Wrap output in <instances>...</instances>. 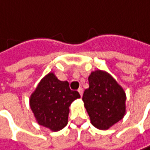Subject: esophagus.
I'll return each mask as SVG.
<instances>
[{"label":"esophagus","mask_w":150,"mask_h":150,"mask_svg":"<svg viewBox=\"0 0 150 150\" xmlns=\"http://www.w3.org/2000/svg\"><path fill=\"white\" fill-rule=\"evenodd\" d=\"M78 92L80 93V95H81V96H83V89L82 87H81V88H79V89H78Z\"/></svg>","instance_id":"esophagus-1"}]
</instances>
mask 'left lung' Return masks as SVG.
Wrapping results in <instances>:
<instances>
[{
	"label": "left lung",
	"instance_id": "obj_1",
	"mask_svg": "<svg viewBox=\"0 0 150 150\" xmlns=\"http://www.w3.org/2000/svg\"><path fill=\"white\" fill-rule=\"evenodd\" d=\"M83 101L91 124L105 130L120 121L126 111V94L123 89L106 72L97 70L89 76V89Z\"/></svg>",
	"mask_w": 150,
	"mask_h": 150
}]
</instances>
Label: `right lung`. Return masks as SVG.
I'll return each instance as SVG.
<instances>
[{
    "instance_id": "add662e5",
    "label": "right lung",
    "mask_w": 150,
    "mask_h": 150,
    "mask_svg": "<svg viewBox=\"0 0 150 150\" xmlns=\"http://www.w3.org/2000/svg\"><path fill=\"white\" fill-rule=\"evenodd\" d=\"M80 97L78 91L70 90L68 82L50 73L32 93L30 105L39 125L59 131L67 124L69 105Z\"/></svg>"
}]
</instances>
